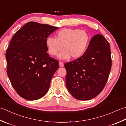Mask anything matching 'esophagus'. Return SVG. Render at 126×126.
I'll return each instance as SVG.
<instances>
[{
  "label": "esophagus",
  "mask_w": 126,
  "mask_h": 126,
  "mask_svg": "<svg viewBox=\"0 0 126 126\" xmlns=\"http://www.w3.org/2000/svg\"><path fill=\"white\" fill-rule=\"evenodd\" d=\"M59 66L60 67H63V63L62 62V61H59Z\"/></svg>",
  "instance_id": "34e87169"
}]
</instances>
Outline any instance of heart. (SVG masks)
<instances>
[{
  "instance_id": "1",
  "label": "heart",
  "mask_w": 126,
  "mask_h": 126,
  "mask_svg": "<svg viewBox=\"0 0 126 126\" xmlns=\"http://www.w3.org/2000/svg\"><path fill=\"white\" fill-rule=\"evenodd\" d=\"M90 37L85 30L64 28L58 31L56 38L48 37L46 40L48 52L56 55L63 48V50L58 55L61 59H67L71 56L73 59L80 58L88 48Z\"/></svg>"
}]
</instances>
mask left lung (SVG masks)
I'll return each instance as SVG.
<instances>
[{
  "label": "left lung",
  "mask_w": 126,
  "mask_h": 126,
  "mask_svg": "<svg viewBox=\"0 0 126 126\" xmlns=\"http://www.w3.org/2000/svg\"><path fill=\"white\" fill-rule=\"evenodd\" d=\"M64 66L66 87L72 96L82 101L94 98L104 89L111 68L109 42L102 35H94L85 53Z\"/></svg>",
  "instance_id": "1"
}]
</instances>
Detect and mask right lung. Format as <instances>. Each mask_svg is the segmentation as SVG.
I'll return each instance as SVG.
<instances>
[{"mask_svg":"<svg viewBox=\"0 0 126 126\" xmlns=\"http://www.w3.org/2000/svg\"><path fill=\"white\" fill-rule=\"evenodd\" d=\"M59 28L29 22L15 33L6 53L7 74L22 98L38 99L47 94L59 61L47 53L46 40Z\"/></svg>","mask_w":126,"mask_h":126,"instance_id":"obj_1","label":"right lung"}]
</instances>
